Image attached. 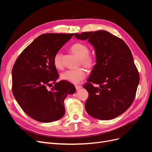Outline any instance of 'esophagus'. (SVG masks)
<instances>
[{
	"instance_id": "esophagus-1",
	"label": "esophagus",
	"mask_w": 152,
	"mask_h": 152,
	"mask_svg": "<svg viewBox=\"0 0 152 152\" xmlns=\"http://www.w3.org/2000/svg\"><path fill=\"white\" fill-rule=\"evenodd\" d=\"M75 88H76V90H79V89H80V88H82V86H79V85H76V86H75Z\"/></svg>"
}]
</instances>
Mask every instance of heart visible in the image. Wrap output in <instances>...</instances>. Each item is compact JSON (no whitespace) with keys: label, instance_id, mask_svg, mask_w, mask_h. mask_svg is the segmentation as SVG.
Here are the masks:
<instances>
[{"label":"heart","instance_id":"b5f03b06","mask_svg":"<svg viewBox=\"0 0 152 152\" xmlns=\"http://www.w3.org/2000/svg\"><path fill=\"white\" fill-rule=\"evenodd\" d=\"M71 49L80 59L82 65L86 67H91L95 62V58L93 56L89 55V49L86 45L82 43H75L73 44ZM54 66L58 69L63 68L62 61V54L61 53H57L53 58ZM86 75V72L84 68H78L75 70H68L61 74V79L72 84H77L84 79Z\"/></svg>","mask_w":152,"mask_h":152}]
</instances>
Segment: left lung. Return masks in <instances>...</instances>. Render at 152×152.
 <instances>
[{
	"label": "left lung",
	"mask_w": 152,
	"mask_h": 152,
	"mask_svg": "<svg viewBox=\"0 0 152 152\" xmlns=\"http://www.w3.org/2000/svg\"><path fill=\"white\" fill-rule=\"evenodd\" d=\"M74 36L88 40L96 52V64L83 86L89 93L86 112L99 120L118 117L131 107L140 82L131 50L124 40L107 31L82 32Z\"/></svg>",
	"instance_id": "1"
}]
</instances>
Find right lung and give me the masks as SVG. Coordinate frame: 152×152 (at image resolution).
<instances>
[{
    "instance_id": "add662e5",
    "label": "right lung",
    "mask_w": 152,
    "mask_h": 152,
    "mask_svg": "<svg viewBox=\"0 0 152 152\" xmlns=\"http://www.w3.org/2000/svg\"><path fill=\"white\" fill-rule=\"evenodd\" d=\"M73 35H40L23 50L13 66L12 94L23 110L35 121L60 119L65 113L64 100L76 91L68 82H56L59 74L53 63L54 55Z\"/></svg>"
}]
</instances>
